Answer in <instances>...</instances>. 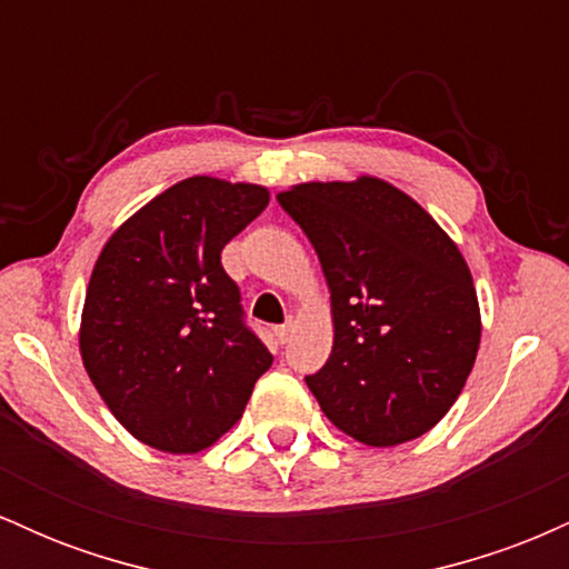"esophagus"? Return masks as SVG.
Returning a JSON list of instances; mask_svg holds the SVG:
<instances>
[{
  "instance_id": "1",
  "label": "esophagus",
  "mask_w": 569,
  "mask_h": 569,
  "mask_svg": "<svg viewBox=\"0 0 569 569\" xmlns=\"http://www.w3.org/2000/svg\"><path fill=\"white\" fill-rule=\"evenodd\" d=\"M291 331H293V321H286L283 326H276V337L280 339V342H289Z\"/></svg>"
}]
</instances>
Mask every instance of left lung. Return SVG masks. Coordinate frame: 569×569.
Returning a JSON list of instances; mask_svg holds the SVG:
<instances>
[{
	"label": "left lung",
	"instance_id": "8db88e82",
	"mask_svg": "<svg viewBox=\"0 0 569 569\" xmlns=\"http://www.w3.org/2000/svg\"><path fill=\"white\" fill-rule=\"evenodd\" d=\"M331 291L335 348L307 388L369 447L428 433L471 375L481 339L466 259L422 206L382 179L278 192Z\"/></svg>",
	"mask_w": 569,
	"mask_h": 569
}]
</instances>
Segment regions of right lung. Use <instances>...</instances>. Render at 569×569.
Listing matches in <instances>:
<instances>
[{"label":"right lung","mask_w":569,"mask_h":569,"mask_svg":"<svg viewBox=\"0 0 569 569\" xmlns=\"http://www.w3.org/2000/svg\"><path fill=\"white\" fill-rule=\"evenodd\" d=\"M270 202L259 184L192 176L103 246L84 293L88 377L130 436L171 455L211 447L243 417L272 356L248 329L221 248Z\"/></svg>","instance_id":"right-lung-1"}]
</instances>
